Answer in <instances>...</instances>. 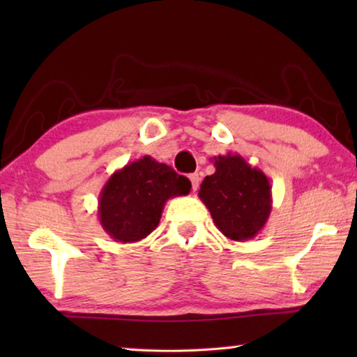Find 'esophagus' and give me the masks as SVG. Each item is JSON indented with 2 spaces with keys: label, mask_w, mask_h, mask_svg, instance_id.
<instances>
[{
  "label": "esophagus",
  "mask_w": 357,
  "mask_h": 357,
  "mask_svg": "<svg viewBox=\"0 0 357 357\" xmlns=\"http://www.w3.org/2000/svg\"><path fill=\"white\" fill-rule=\"evenodd\" d=\"M189 178H190V183H192V190L195 192L198 189V185H200V174L192 173Z\"/></svg>",
  "instance_id": "esophagus-1"
}]
</instances>
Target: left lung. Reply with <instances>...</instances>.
Instances as JSON below:
<instances>
[{
  "label": "left lung",
  "instance_id": "left-lung-1",
  "mask_svg": "<svg viewBox=\"0 0 357 357\" xmlns=\"http://www.w3.org/2000/svg\"><path fill=\"white\" fill-rule=\"evenodd\" d=\"M214 167L198 197L223 236L241 243L255 238L273 209L269 179L239 154L214 157Z\"/></svg>",
  "mask_w": 357,
  "mask_h": 357
}]
</instances>
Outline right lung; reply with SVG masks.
Wrapping results in <instances>:
<instances>
[{
	"label": "right lung",
	"instance_id": "add662e5",
	"mask_svg": "<svg viewBox=\"0 0 357 357\" xmlns=\"http://www.w3.org/2000/svg\"><path fill=\"white\" fill-rule=\"evenodd\" d=\"M190 181L144 155L114 172L99 195V222L116 243H137L157 228L165 203L190 192Z\"/></svg>",
	"mask_w": 357,
	"mask_h": 357
}]
</instances>
